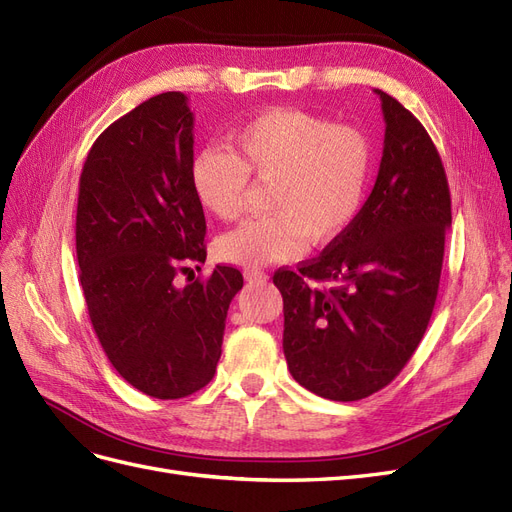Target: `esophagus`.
I'll return each instance as SVG.
<instances>
[{
	"instance_id": "34e87169",
	"label": "esophagus",
	"mask_w": 512,
	"mask_h": 512,
	"mask_svg": "<svg viewBox=\"0 0 512 512\" xmlns=\"http://www.w3.org/2000/svg\"><path fill=\"white\" fill-rule=\"evenodd\" d=\"M244 278L249 280V283H266L270 276L263 270H244Z\"/></svg>"
}]
</instances>
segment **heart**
Masks as SVG:
<instances>
[{"instance_id":"obj_1","label":"heart","mask_w":512,"mask_h":512,"mask_svg":"<svg viewBox=\"0 0 512 512\" xmlns=\"http://www.w3.org/2000/svg\"><path fill=\"white\" fill-rule=\"evenodd\" d=\"M232 146H206L189 166L193 195L223 221L240 217L249 174L274 180L272 214L244 221L217 242L236 266H266L300 257L312 244L346 232L364 206L372 146L359 129L302 110H270L232 131Z\"/></svg>"}]
</instances>
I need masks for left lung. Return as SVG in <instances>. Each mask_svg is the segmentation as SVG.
Here are the masks:
<instances>
[{
    "mask_svg": "<svg viewBox=\"0 0 512 512\" xmlns=\"http://www.w3.org/2000/svg\"><path fill=\"white\" fill-rule=\"evenodd\" d=\"M385 146L374 189L346 232L298 270L280 268L291 376L336 402L364 400L408 364L432 319L451 193L419 119L376 89ZM332 282L319 290L309 280Z\"/></svg>",
    "mask_w": 512,
    "mask_h": 512,
    "instance_id": "1",
    "label": "left lung"
}]
</instances>
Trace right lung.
<instances>
[{"instance_id":"obj_1","label":"right lung","mask_w":512,"mask_h":512,"mask_svg":"<svg viewBox=\"0 0 512 512\" xmlns=\"http://www.w3.org/2000/svg\"><path fill=\"white\" fill-rule=\"evenodd\" d=\"M193 112L180 91L104 129L78 185L76 257L93 332L125 381L157 400L206 387L242 274L206 261V219L189 183Z\"/></svg>"}]
</instances>
